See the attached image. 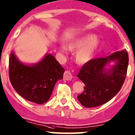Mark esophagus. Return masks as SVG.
Masks as SVG:
<instances>
[{
  "mask_svg": "<svg viewBox=\"0 0 135 135\" xmlns=\"http://www.w3.org/2000/svg\"><path fill=\"white\" fill-rule=\"evenodd\" d=\"M64 79L65 80L70 81L72 79V74L70 71H65L64 74Z\"/></svg>",
  "mask_w": 135,
  "mask_h": 135,
  "instance_id": "34e87169",
  "label": "esophagus"
}]
</instances>
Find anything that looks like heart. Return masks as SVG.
<instances>
[{
  "label": "heart",
  "instance_id": "obj_1",
  "mask_svg": "<svg viewBox=\"0 0 135 135\" xmlns=\"http://www.w3.org/2000/svg\"><path fill=\"white\" fill-rule=\"evenodd\" d=\"M100 41L96 38L95 35L88 34L70 43L68 49L73 52L78 50L76 54V61L78 64H84L92 60L100 47ZM66 47H61V51L66 52Z\"/></svg>",
  "mask_w": 135,
  "mask_h": 135
}]
</instances>
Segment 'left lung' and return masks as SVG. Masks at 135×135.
Segmentation results:
<instances>
[{
  "label": "left lung",
  "mask_w": 135,
  "mask_h": 135,
  "mask_svg": "<svg viewBox=\"0 0 135 135\" xmlns=\"http://www.w3.org/2000/svg\"><path fill=\"white\" fill-rule=\"evenodd\" d=\"M111 62L113 65L107 68ZM128 64L126 49L85 64L77 76L85 84L83 93L78 96L81 104L86 108H93L110 100L124 84Z\"/></svg>",
  "instance_id": "obj_1"
}]
</instances>
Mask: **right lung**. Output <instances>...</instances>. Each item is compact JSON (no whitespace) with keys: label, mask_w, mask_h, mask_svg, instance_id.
I'll use <instances>...</instances> for the list:
<instances>
[{"label":"right lung","mask_w":135,"mask_h":135,"mask_svg":"<svg viewBox=\"0 0 135 135\" xmlns=\"http://www.w3.org/2000/svg\"><path fill=\"white\" fill-rule=\"evenodd\" d=\"M9 78L16 92L27 100L41 104L49 100L55 83L63 79L65 69L51 54L39 62L27 65L12 51L9 57Z\"/></svg>","instance_id":"right-lung-1"}]
</instances>
